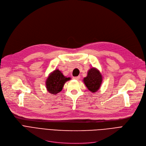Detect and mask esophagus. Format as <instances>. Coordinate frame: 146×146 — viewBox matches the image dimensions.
Wrapping results in <instances>:
<instances>
[{
    "instance_id": "1",
    "label": "esophagus",
    "mask_w": 146,
    "mask_h": 146,
    "mask_svg": "<svg viewBox=\"0 0 146 146\" xmlns=\"http://www.w3.org/2000/svg\"><path fill=\"white\" fill-rule=\"evenodd\" d=\"M73 79H74V80H79V79H80V76H76V77H73Z\"/></svg>"
}]
</instances>
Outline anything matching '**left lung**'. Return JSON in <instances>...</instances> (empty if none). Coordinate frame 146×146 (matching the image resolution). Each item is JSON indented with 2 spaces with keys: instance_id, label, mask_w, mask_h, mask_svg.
I'll use <instances>...</instances> for the list:
<instances>
[{
  "instance_id": "8db88e82",
  "label": "left lung",
  "mask_w": 146,
  "mask_h": 146,
  "mask_svg": "<svg viewBox=\"0 0 146 146\" xmlns=\"http://www.w3.org/2000/svg\"><path fill=\"white\" fill-rule=\"evenodd\" d=\"M102 82V76L97 68H91L88 75L83 79V82L88 89L92 93H95L100 88Z\"/></svg>"
}]
</instances>
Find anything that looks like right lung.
Masks as SVG:
<instances>
[{
	"label": "right lung",
	"mask_w": 146,
	"mask_h": 146,
	"mask_svg": "<svg viewBox=\"0 0 146 146\" xmlns=\"http://www.w3.org/2000/svg\"><path fill=\"white\" fill-rule=\"evenodd\" d=\"M70 79L66 77L59 70L56 69L49 74L46 80V88L51 94L57 95L62 90L64 83Z\"/></svg>",
	"instance_id": "add662e5"
}]
</instances>
